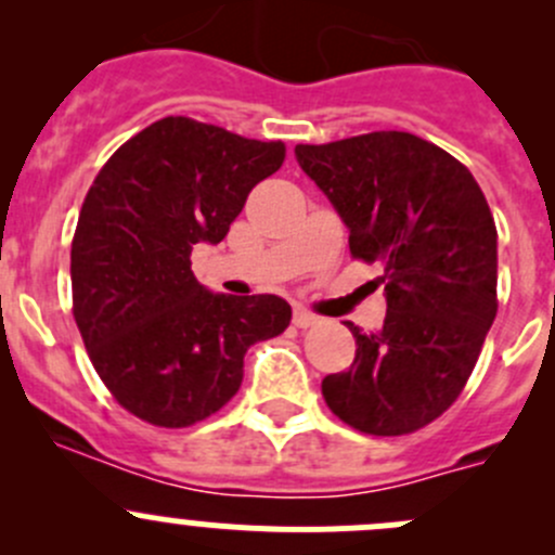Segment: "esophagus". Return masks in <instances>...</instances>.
<instances>
[{
	"label": "esophagus",
	"mask_w": 555,
	"mask_h": 555,
	"mask_svg": "<svg viewBox=\"0 0 555 555\" xmlns=\"http://www.w3.org/2000/svg\"><path fill=\"white\" fill-rule=\"evenodd\" d=\"M293 322H295V327L306 330V327H313V324H319V317H313V313L306 309H295Z\"/></svg>",
	"instance_id": "1"
}]
</instances>
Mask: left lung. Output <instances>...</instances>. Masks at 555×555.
Instances as JSON below:
<instances>
[{"mask_svg": "<svg viewBox=\"0 0 555 555\" xmlns=\"http://www.w3.org/2000/svg\"><path fill=\"white\" fill-rule=\"evenodd\" d=\"M300 169L349 228L351 257L378 262L386 319L324 376L330 411L365 435L427 427L462 395L496 317V225L467 166L405 131L298 144Z\"/></svg>", "mask_w": 555, "mask_h": 555, "instance_id": "obj_1", "label": "left lung"}]
</instances>
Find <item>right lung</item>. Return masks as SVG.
Masks as SVG:
<instances>
[{"label":"right lung","instance_id":"obj_1","mask_svg":"<svg viewBox=\"0 0 555 555\" xmlns=\"http://www.w3.org/2000/svg\"><path fill=\"white\" fill-rule=\"evenodd\" d=\"M282 164V142L164 117L93 179L72 242L75 322L99 378L142 422H204L242 386L246 349L287 330L284 298L209 293L190 271L193 246L220 244Z\"/></svg>","mask_w":555,"mask_h":555}]
</instances>
